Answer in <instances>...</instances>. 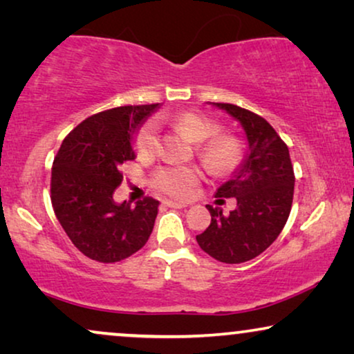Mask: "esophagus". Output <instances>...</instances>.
I'll list each match as a JSON object with an SVG mask.
<instances>
[{
    "instance_id": "1",
    "label": "esophagus",
    "mask_w": 354,
    "mask_h": 354,
    "mask_svg": "<svg viewBox=\"0 0 354 354\" xmlns=\"http://www.w3.org/2000/svg\"><path fill=\"white\" fill-rule=\"evenodd\" d=\"M164 205L169 207H176V209H182V207H187L188 203H178V201H172V200H166Z\"/></svg>"
}]
</instances>
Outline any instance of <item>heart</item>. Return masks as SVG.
<instances>
[{"label": "heart", "mask_w": 354, "mask_h": 354, "mask_svg": "<svg viewBox=\"0 0 354 354\" xmlns=\"http://www.w3.org/2000/svg\"><path fill=\"white\" fill-rule=\"evenodd\" d=\"M174 127L185 133L193 143L200 145V156L211 172L227 176L236 169L243 149L235 135L219 133V124L198 113H182L169 119ZM135 151L138 156L148 158L158 151L159 135L154 120L145 122L135 135ZM201 174L192 166H167L154 172L153 183L158 190L176 198H185L200 182Z\"/></svg>", "instance_id": "1"}]
</instances>
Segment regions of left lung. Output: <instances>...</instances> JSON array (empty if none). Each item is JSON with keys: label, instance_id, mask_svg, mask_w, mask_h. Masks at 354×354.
<instances>
[{"label": "left lung", "instance_id": "1", "mask_svg": "<svg viewBox=\"0 0 354 354\" xmlns=\"http://www.w3.org/2000/svg\"><path fill=\"white\" fill-rule=\"evenodd\" d=\"M212 106L239 120L248 140V151L230 180L216 192V198H235L236 207L224 216L219 207L207 205L211 224L196 235V241L221 263L240 264L268 250L287 224L295 174L288 147L268 120L235 104Z\"/></svg>", "mask_w": 354, "mask_h": 354}]
</instances>
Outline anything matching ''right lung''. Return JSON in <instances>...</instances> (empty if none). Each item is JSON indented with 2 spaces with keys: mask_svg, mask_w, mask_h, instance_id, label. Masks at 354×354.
<instances>
[{
  "mask_svg": "<svg viewBox=\"0 0 354 354\" xmlns=\"http://www.w3.org/2000/svg\"><path fill=\"white\" fill-rule=\"evenodd\" d=\"M159 104L120 106L90 115L62 142L51 171V203L72 243L86 258L118 263L151 235L159 201L118 205L120 166L135 159L133 133Z\"/></svg>",
  "mask_w": 354,
  "mask_h": 354,
  "instance_id": "right-lung-1",
  "label": "right lung"
}]
</instances>
